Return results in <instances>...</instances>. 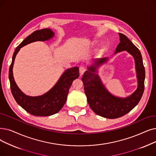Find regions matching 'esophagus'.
I'll return each instance as SVG.
<instances>
[{
  "mask_svg": "<svg viewBox=\"0 0 156 156\" xmlns=\"http://www.w3.org/2000/svg\"><path fill=\"white\" fill-rule=\"evenodd\" d=\"M80 75L82 76V75H83V74L85 72V71H86V68L85 67H83V66H81V67H80Z\"/></svg>",
  "mask_w": 156,
  "mask_h": 156,
  "instance_id": "esophagus-1",
  "label": "esophagus"
}]
</instances>
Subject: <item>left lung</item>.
Wrapping results in <instances>:
<instances>
[{"label":"left lung","instance_id":"left-lung-1","mask_svg":"<svg viewBox=\"0 0 156 156\" xmlns=\"http://www.w3.org/2000/svg\"><path fill=\"white\" fill-rule=\"evenodd\" d=\"M119 34L120 42L115 53L126 50L133 57L138 78L137 89L125 98L114 96L108 91L96 73L98 66L106 62L108 57L95 59L94 65L87 67L82 78L91 109L98 115L107 119L119 118L132 110L140 102L145 88V71L141 52L126 36L121 33Z\"/></svg>","mask_w":156,"mask_h":156}]
</instances>
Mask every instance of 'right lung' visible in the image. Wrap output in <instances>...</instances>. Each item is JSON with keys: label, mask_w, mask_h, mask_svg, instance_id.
I'll return each mask as SVG.
<instances>
[{"label": "right lung", "mask_w": 156, "mask_h": 156, "mask_svg": "<svg viewBox=\"0 0 156 156\" xmlns=\"http://www.w3.org/2000/svg\"><path fill=\"white\" fill-rule=\"evenodd\" d=\"M54 32L50 29L36 30L27 37L15 50L9 67V79L11 93L16 103L23 109L35 116H50L58 113L66 102L69 90L74 80L78 78L79 68L74 67L66 69L58 82L51 89L42 96H29L23 94L15 83L12 74V67L16 54L23 46L30 43L49 40L54 36Z\"/></svg>", "instance_id": "1"}]
</instances>
